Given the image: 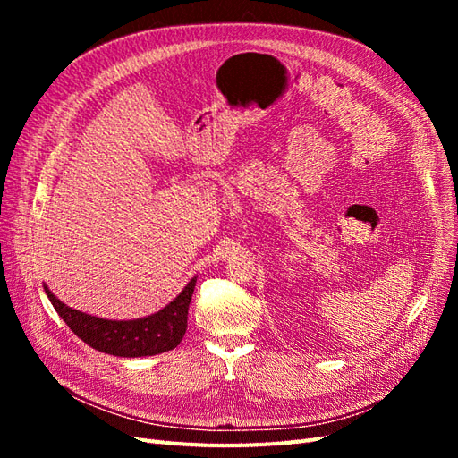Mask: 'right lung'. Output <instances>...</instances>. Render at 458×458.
<instances>
[{
  "label": "right lung",
  "mask_w": 458,
  "mask_h": 458,
  "mask_svg": "<svg viewBox=\"0 0 458 458\" xmlns=\"http://www.w3.org/2000/svg\"><path fill=\"white\" fill-rule=\"evenodd\" d=\"M195 284L197 276L164 310L133 321H110V318L88 315L68 308L46 284L44 290L63 321L93 350L116 357H147L170 352L182 342L187 330L189 303Z\"/></svg>",
  "instance_id": "right-lung-1"
}]
</instances>
